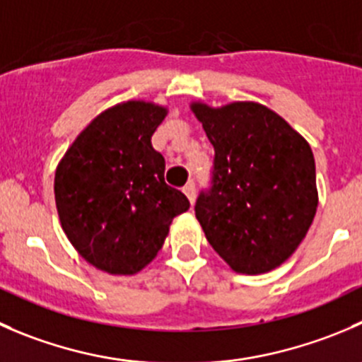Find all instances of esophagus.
Wrapping results in <instances>:
<instances>
[{"label":"esophagus","mask_w":362,"mask_h":362,"mask_svg":"<svg viewBox=\"0 0 362 362\" xmlns=\"http://www.w3.org/2000/svg\"><path fill=\"white\" fill-rule=\"evenodd\" d=\"M184 191V194L187 196V199L191 203H194L196 199V189H194V182H189V184H185V187L182 189Z\"/></svg>","instance_id":"34e87169"}]
</instances>
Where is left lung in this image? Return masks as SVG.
<instances>
[{
    "label": "left lung",
    "mask_w": 362,
    "mask_h": 362,
    "mask_svg": "<svg viewBox=\"0 0 362 362\" xmlns=\"http://www.w3.org/2000/svg\"><path fill=\"white\" fill-rule=\"evenodd\" d=\"M216 150L212 189L196 219L214 251L238 274H265L306 237L318 206L311 146L276 111L252 100L212 107L192 100Z\"/></svg>",
    "instance_id": "8db88e82"
}]
</instances>
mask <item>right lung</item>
<instances>
[{
    "label": "right lung",
    "instance_id": "right-lung-1",
    "mask_svg": "<svg viewBox=\"0 0 362 362\" xmlns=\"http://www.w3.org/2000/svg\"><path fill=\"white\" fill-rule=\"evenodd\" d=\"M168 107L125 100L97 115L54 173L59 223L70 244L95 269L134 276L163 247L171 221L189 199L164 182V157L152 136Z\"/></svg>",
    "mask_w": 362,
    "mask_h": 362
}]
</instances>
